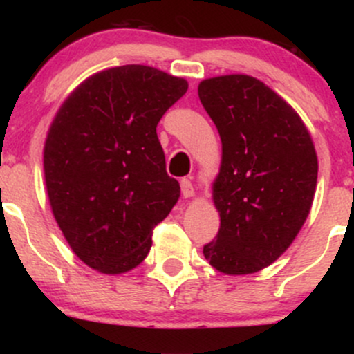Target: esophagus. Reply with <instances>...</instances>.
Masks as SVG:
<instances>
[{"label":"esophagus","instance_id":"obj_1","mask_svg":"<svg viewBox=\"0 0 354 354\" xmlns=\"http://www.w3.org/2000/svg\"><path fill=\"white\" fill-rule=\"evenodd\" d=\"M181 193L185 198H193L194 196V188H193V183H191L188 178H183L181 180Z\"/></svg>","mask_w":354,"mask_h":354}]
</instances>
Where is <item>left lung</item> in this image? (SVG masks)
<instances>
[{
    "instance_id": "obj_1",
    "label": "left lung",
    "mask_w": 354,
    "mask_h": 354,
    "mask_svg": "<svg viewBox=\"0 0 354 354\" xmlns=\"http://www.w3.org/2000/svg\"><path fill=\"white\" fill-rule=\"evenodd\" d=\"M198 96L221 138L213 183L216 239L203 254L225 274H251L290 248L310 214L318 158L303 120L248 75L203 80Z\"/></svg>"
}]
</instances>
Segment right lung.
I'll list each match as a JSON object with an SVG mask.
<instances>
[{
    "mask_svg": "<svg viewBox=\"0 0 354 354\" xmlns=\"http://www.w3.org/2000/svg\"><path fill=\"white\" fill-rule=\"evenodd\" d=\"M186 89V80L145 64L109 68L75 88L48 129L53 216L73 253L100 273L140 265L180 198L156 126Z\"/></svg>",
    "mask_w": 354,
    "mask_h": 354,
    "instance_id": "obj_1",
    "label": "right lung"
}]
</instances>
